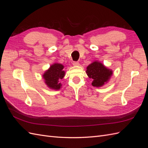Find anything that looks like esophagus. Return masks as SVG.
I'll return each instance as SVG.
<instances>
[{"label":"esophagus","instance_id":"esophagus-1","mask_svg":"<svg viewBox=\"0 0 148 148\" xmlns=\"http://www.w3.org/2000/svg\"><path fill=\"white\" fill-rule=\"evenodd\" d=\"M73 65L74 66H79V64L78 62H73Z\"/></svg>","mask_w":148,"mask_h":148}]
</instances>
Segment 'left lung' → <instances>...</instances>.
I'll list each match as a JSON object with an SVG mask.
<instances>
[{
    "mask_svg": "<svg viewBox=\"0 0 148 148\" xmlns=\"http://www.w3.org/2000/svg\"><path fill=\"white\" fill-rule=\"evenodd\" d=\"M86 74L92 79V86L101 87L109 81L113 71L99 61H95L86 67Z\"/></svg>",
    "mask_w": 148,
    "mask_h": 148,
    "instance_id": "obj_1",
    "label": "left lung"
}]
</instances>
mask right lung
I'll list each match as a JSON object with an SVG mask.
<instances>
[{"label":"right lung","mask_w":148,"mask_h":148,"mask_svg":"<svg viewBox=\"0 0 148 148\" xmlns=\"http://www.w3.org/2000/svg\"><path fill=\"white\" fill-rule=\"evenodd\" d=\"M64 66L59 63H54L51 65L42 75L44 83L47 86L54 90H59L62 87L59 81L65 77V71Z\"/></svg>","instance_id":"right-lung-1"}]
</instances>
